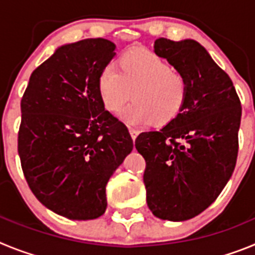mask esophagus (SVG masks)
<instances>
[{"label": "esophagus", "mask_w": 255, "mask_h": 255, "mask_svg": "<svg viewBox=\"0 0 255 255\" xmlns=\"http://www.w3.org/2000/svg\"><path fill=\"white\" fill-rule=\"evenodd\" d=\"M129 131H130V135H131L132 140H135V138L139 135V131L136 129H134V128H129Z\"/></svg>", "instance_id": "esophagus-1"}]
</instances>
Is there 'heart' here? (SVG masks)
Segmentation results:
<instances>
[{
	"label": "heart",
	"instance_id": "1",
	"mask_svg": "<svg viewBox=\"0 0 255 255\" xmlns=\"http://www.w3.org/2000/svg\"><path fill=\"white\" fill-rule=\"evenodd\" d=\"M97 91L108 112H121L129 125L164 126L185 110L190 84L185 74L172 69L168 61L147 49L125 52L116 67L107 65L97 78Z\"/></svg>",
	"mask_w": 255,
	"mask_h": 255
}]
</instances>
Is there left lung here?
<instances>
[{"mask_svg":"<svg viewBox=\"0 0 255 255\" xmlns=\"http://www.w3.org/2000/svg\"><path fill=\"white\" fill-rule=\"evenodd\" d=\"M153 48L185 74L190 93L176 120L139 134L135 148L145 159L143 181L153 215L186 221L208 208L233 175L242 103L233 80L198 42L158 38Z\"/></svg>","mask_w":255,"mask_h":255,"instance_id":"left-lung-1","label":"left lung"}]
</instances>
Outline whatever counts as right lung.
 <instances>
[{"label": "right lung", "instance_id": "1", "mask_svg": "<svg viewBox=\"0 0 255 255\" xmlns=\"http://www.w3.org/2000/svg\"><path fill=\"white\" fill-rule=\"evenodd\" d=\"M115 48L103 38L60 47L31 73L20 103L17 152L26 182L40 203L70 220L105 213L106 185L132 150L129 130L97 91Z\"/></svg>", "mask_w": 255, "mask_h": 255}]
</instances>
